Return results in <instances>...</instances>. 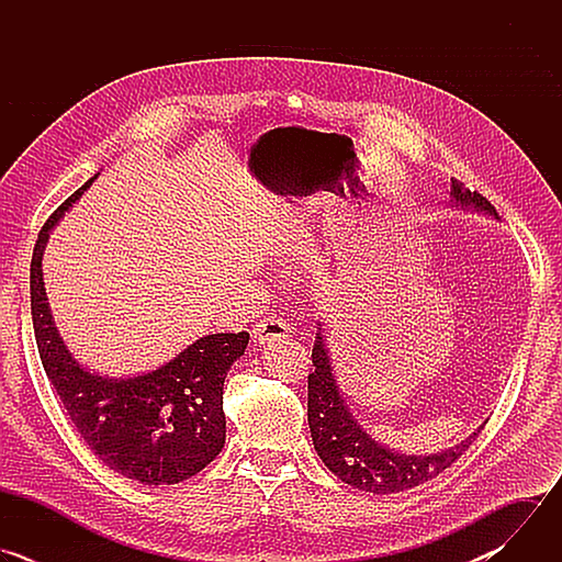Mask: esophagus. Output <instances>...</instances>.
<instances>
[{
  "label": "esophagus",
  "mask_w": 562,
  "mask_h": 562,
  "mask_svg": "<svg viewBox=\"0 0 562 562\" xmlns=\"http://www.w3.org/2000/svg\"><path fill=\"white\" fill-rule=\"evenodd\" d=\"M254 342L256 345H269V342H280L291 336V327L280 317H265L251 329Z\"/></svg>",
  "instance_id": "1"
}]
</instances>
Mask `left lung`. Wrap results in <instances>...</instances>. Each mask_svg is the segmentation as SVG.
Returning a JSON list of instances; mask_svg holds the SVG:
<instances>
[{"instance_id":"left-lung-1","label":"left lung","mask_w":562,"mask_h":562,"mask_svg":"<svg viewBox=\"0 0 562 562\" xmlns=\"http://www.w3.org/2000/svg\"><path fill=\"white\" fill-rule=\"evenodd\" d=\"M451 195L456 206H471L498 217L487 198L477 191L464 189L458 180H451ZM311 360L315 369L308 373L306 414L313 447L331 473L360 492L384 496L407 492L427 483V480L451 467L473 445L480 429H483L480 427L460 445L434 456H405L391 451L389 447L375 442L345 405L334 378L325 338L319 331L315 334Z\"/></svg>"}]
</instances>
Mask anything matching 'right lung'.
Listing matches in <instances>:
<instances>
[{"label": "right lung", "mask_w": 562, "mask_h": 562, "mask_svg": "<svg viewBox=\"0 0 562 562\" xmlns=\"http://www.w3.org/2000/svg\"><path fill=\"white\" fill-rule=\"evenodd\" d=\"M95 178L46 220L33 251L31 315L40 360L75 431L109 469L142 485H176L224 447V378L245 356L249 334L204 336L159 369L120 380L87 371L68 353L46 302L42 258L50 228Z\"/></svg>", "instance_id": "obj_1"}]
</instances>
